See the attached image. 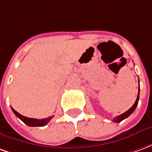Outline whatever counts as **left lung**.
<instances>
[{"label": "left lung", "mask_w": 152, "mask_h": 152, "mask_svg": "<svg viewBox=\"0 0 152 152\" xmlns=\"http://www.w3.org/2000/svg\"><path fill=\"white\" fill-rule=\"evenodd\" d=\"M139 92H140V89H138V94H137V99H136V101L134 102V104L132 107H131V108H129L128 111H126L125 112H124L123 114L120 115H118L116 117L114 118V120L113 121L114 122H116V123H120L121 121L124 120V119H126L127 117H129V115H130L133 112H134V110L136 109L137 106V103H138V100H139Z\"/></svg>", "instance_id": "1"}]
</instances>
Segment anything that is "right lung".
I'll use <instances>...</instances> for the list:
<instances>
[{"instance_id": "obj_1", "label": "right lung", "mask_w": 152, "mask_h": 152, "mask_svg": "<svg viewBox=\"0 0 152 152\" xmlns=\"http://www.w3.org/2000/svg\"><path fill=\"white\" fill-rule=\"evenodd\" d=\"M13 112L16 115V116L19 118L23 123L28 125V126H31V127H41V126H45L53 118V116H50V117L45 118V119H41V120H38V119H34V118H28L26 117L24 115H22L21 114H19L18 112L15 111V109L11 107Z\"/></svg>"}]
</instances>
